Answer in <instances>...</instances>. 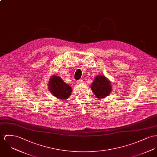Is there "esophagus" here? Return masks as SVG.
<instances>
[{
    "instance_id": "obj_1",
    "label": "esophagus",
    "mask_w": 157,
    "mask_h": 157,
    "mask_svg": "<svg viewBox=\"0 0 157 157\" xmlns=\"http://www.w3.org/2000/svg\"><path fill=\"white\" fill-rule=\"evenodd\" d=\"M82 79H80V80H78V81H77V83L78 84H79V83H81V82H82Z\"/></svg>"
}]
</instances>
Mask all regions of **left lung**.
<instances>
[{
    "label": "left lung",
    "instance_id": "obj_1",
    "mask_svg": "<svg viewBox=\"0 0 157 157\" xmlns=\"http://www.w3.org/2000/svg\"><path fill=\"white\" fill-rule=\"evenodd\" d=\"M91 88L97 98H104L110 94L112 87L110 82L104 76H98L92 83Z\"/></svg>",
    "mask_w": 157,
    "mask_h": 157
}]
</instances>
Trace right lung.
Returning a JSON list of instances; mask_svg holds the SVG:
<instances>
[{
    "instance_id": "obj_1",
    "label": "right lung",
    "mask_w": 157,
    "mask_h": 157,
    "mask_svg": "<svg viewBox=\"0 0 157 157\" xmlns=\"http://www.w3.org/2000/svg\"><path fill=\"white\" fill-rule=\"evenodd\" d=\"M49 90L59 99H66L72 93L71 87L66 84L59 76H53L49 82Z\"/></svg>"
}]
</instances>
